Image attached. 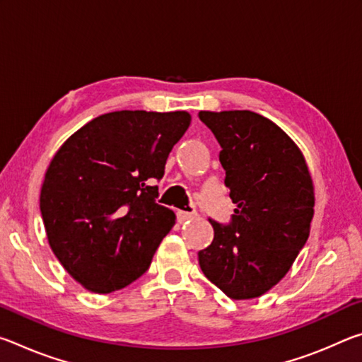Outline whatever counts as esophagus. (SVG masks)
Instances as JSON below:
<instances>
[{
  "label": "esophagus",
  "mask_w": 362,
  "mask_h": 362,
  "mask_svg": "<svg viewBox=\"0 0 362 362\" xmlns=\"http://www.w3.org/2000/svg\"><path fill=\"white\" fill-rule=\"evenodd\" d=\"M196 216V212L193 211H179L177 212V218H179V222H185L188 218H193Z\"/></svg>",
  "instance_id": "1"
}]
</instances>
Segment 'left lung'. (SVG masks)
I'll list each match as a JSON object with an SVG mask.
<instances>
[{
    "label": "left lung",
    "mask_w": 362,
    "mask_h": 362,
    "mask_svg": "<svg viewBox=\"0 0 362 362\" xmlns=\"http://www.w3.org/2000/svg\"><path fill=\"white\" fill-rule=\"evenodd\" d=\"M222 146L225 185L236 204L228 223L211 218L214 240L199 267L230 298L260 297L278 284L310 236L313 182L298 146L249 110L199 112Z\"/></svg>",
    "instance_id": "obj_1"
}]
</instances>
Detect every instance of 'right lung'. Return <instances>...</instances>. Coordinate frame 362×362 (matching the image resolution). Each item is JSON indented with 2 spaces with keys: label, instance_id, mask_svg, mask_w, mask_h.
I'll return each mask as SVG.
<instances>
[{
  "label": "right lung",
  "instance_id": "1",
  "mask_svg": "<svg viewBox=\"0 0 362 362\" xmlns=\"http://www.w3.org/2000/svg\"><path fill=\"white\" fill-rule=\"evenodd\" d=\"M187 112L122 110L89 121L46 170L40 209L52 252L86 289L110 293L148 269L175 214L156 203Z\"/></svg>",
  "mask_w": 362,
  "mask_h": 362
}]
</instances>
